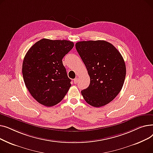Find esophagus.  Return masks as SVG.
Returning a JSON list of instances; mask_svg holds the SVG:
<instances>
[{"label": "esophagus", "mask_w": 153, "mask_h": 153, "mask_svg": "<svg viewBox=\"0 0 153 153\" xmlns=\"http://www.w3.org/2000/svg\"><path fill=\"white\" fill-rule=\"evenodd\" d=\"M78 81H79V79H78L77 78L74 79V84H77V83H78Z\"/></svg>", "instance_id": "34e87169"}]
</instances>
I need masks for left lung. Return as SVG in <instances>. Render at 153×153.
I'll use <instances>...</instances> for the list:
<instances>
[{"label":"left lung","mask_w":153,"mask_h":153,"mask_svg":"<svg viewBox=\"0 0 153 153\" xmlns=\"http://www.w3.org/2000/svg\"><path fill=\"white\" fill-rule=\"evenodd\" d=\"M76 50L90 76V84L81 91L85 102L100 107L113 100L122 90L126 66L117 48L104 40L76 43Z\"/></svg>","instance_id":"left-lung-1"}]
</instances>
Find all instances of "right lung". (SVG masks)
<instances>
[{"mask_svg": "<svg viewBox=\"0 0 153 153\" xmlns=\"http://www.w3.org/2000/svg\"><path fill=\"white\" fill-rule=\"evenodd\" d=\"M74 46L68 40L43 38L32 46L24 58L22 74L29 92L46 107L59 103L71 86L62 59Z\"/></svg>", "mask_w": 153, "mask_h": 153, "instance_id": "1", "label": "right lung"}]
</instances>
